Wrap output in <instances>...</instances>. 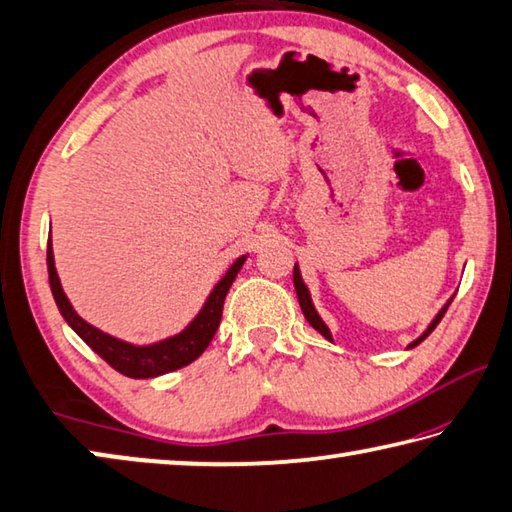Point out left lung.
Masks as SVG:
<instances>
[{"label":"left lung","mask_w":512,"mask_h":512,"mask_svg":"<svg viewBox=\"0 0 512 512\" xmlns=\"http://www.w3.org/2000/svg\"><path fill=\"white\" fill-rule=\"evenodd\" d=\"M293 287H296V293H298V302H300V309H302V314H305V318H307V323L316 329L318 334H323L327 341H332V332H329V327L323 323V318L318 316V311H316V307H314V302H311V296H309V289H307V284L302 282V275H300V268H298V264L293 266ZM452 300L454 298H449L447 300V305L438 311L436 314V318L431 320V325L424 329V334L422 336H418V339H415L409 348H415V345H420L424 339H427V336L433 332V329H436V325L440 323V320H443V316H445V311H447V307L452 305Z\"/></svg>","instance_id":"obj_1"}]
</instances>
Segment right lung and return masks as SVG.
<instances>
[{"label":"right lung","mask_w":512,"mask_h":512,"mask_svg":"<svg viewBox=\"0 0 512 512\" xmlns=\"http://www.w3.org/2000/svg\"><path fill=\"white\" fill-rule=\"evenodd\" d=\"M246 262V255L235 259V264L228 268L216 287L207 296L203 309L198 311V316L189 323L183 332L169 339L151 343V345H133L121 339H115L106 332H101L90 323L76 314L72 302L67 300L63 287H60L56 264H54V250H51V235L47 241V271H49V287L54 293V300L60 309V314L67 320V325L74 329L81 339L90 345V348L99 354V357L115 368L117 372L133 379H149L164 375V372L178 370L183 366H189L194 359L201 357L207 345L214 339L216 329H219L221 316H223V302L228 291L235 282L237 273Z\"/></svg>","instance_id":"add662e5"}]
</instances>
